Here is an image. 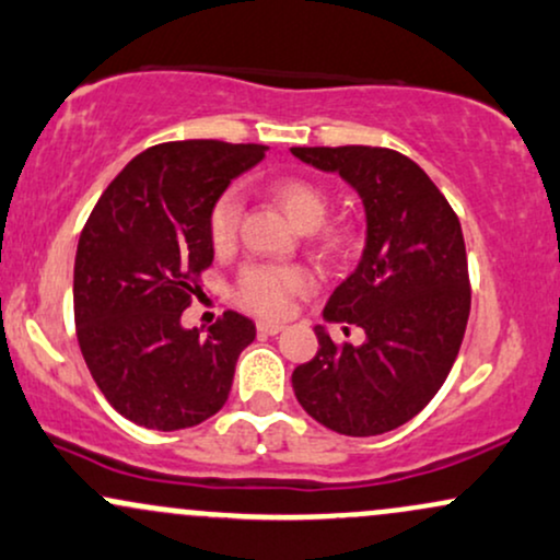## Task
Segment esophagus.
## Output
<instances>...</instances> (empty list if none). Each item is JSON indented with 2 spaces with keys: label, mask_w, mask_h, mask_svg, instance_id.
I'll return each mask as SVG.
<instances>
[{
  "label": "esophagus",
  "mask_w": 560,
  "mask_h": 560,
  "mask_svg": "<svg viewBox=\"0 0 560 560\" xmlns=\"http://www.w3.org/2000/svg\"><path fill=\"white\" fill-rule=\"evenodd\" d=\"M284 326L281 324H273V320H258V334L262 337H273V334H279Z\"/></svg>",
  "instance_id": "34e87169"
}]
</instances>
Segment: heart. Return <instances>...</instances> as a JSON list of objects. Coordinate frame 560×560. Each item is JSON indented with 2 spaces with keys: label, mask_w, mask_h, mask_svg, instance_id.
Returning a JSON list of instances; mask_svg holds the SVG:
<instances>
[{
  "label": "heart",
  "mask_w": 560,
  "mask_h": 560,
  "mask_svg": "<svg viewBox=\"0 0 560 560\" xmlns=\"http://www.w3.org/2000/svg\"><path fill=\"white\" fill-rule=\"evenodd\" d=\"M268 197L273 199L276 208L284 213L294 226L307 231L316 229L324 221L329 197L313 184L311 178L302 176H279L268 184ZM242 202L234 191H223L215 199L208 215V236L215 253H231L240 234ZM318 247L326 255L337 258L352 247V231L347 226H320L316 231ZM313 289V276L302 266H247L236 281L234 298L244 311L258 313L262 318L287 316L292 302L300 294H307Z\"/></svg>",
  "instance_id": "heart-1"
}]
</instances>
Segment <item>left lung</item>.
I'll return each mask as SVG.
<instances>
[{
  "mask_svg": "<svg viewBox=\"0 0 560 560\" xmlns=\"http://www.w3.org/2000/svg\"><path fill=\"white\" fill-rule=\"evenodd\" d=\"M302 163L339 173L365 210L361 262L331 292L329 324H355L363 345H334L294 369L307 416L331 432L374 436L427 408L458 358L471 287L460 221L432 178L387 147H292Z\"/></svg>",
  "mask_w": 560,
  "mask_h": 560,
  "instance_id": "8db88e82",
  "label": "left lung"
}]
</instances>
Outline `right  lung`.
<instances>
[{
	"mask_svg": "<svg viewBox=\"0 0 560 560\" xmlns=\"http://www.w3.org/2000/svg\"><path fill=\"white\" fill-rule=\"evenodd\" d=\"M266 150L215 139L150 147L102 191L81 231L73 268L81 355L107 402L139 427H197L229 400L255 324L226 311L199 334L184 329L182 313L213 262L210 208Z\"/></svg>",
	"mask_w": 560,
	"mask_h": 560,
	"instance_id": "1",
	"label": "right lung"
}]
</instances>
